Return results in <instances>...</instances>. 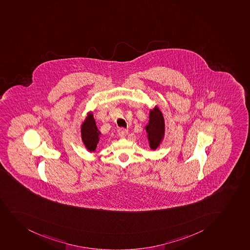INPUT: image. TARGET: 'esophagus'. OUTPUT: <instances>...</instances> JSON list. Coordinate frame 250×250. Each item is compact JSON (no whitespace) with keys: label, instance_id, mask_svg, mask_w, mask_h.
<instances>
[{"label":"esophagus","instance_id":"esophagus-1","mask_svg":"<svg viewBox=\"0 0 250 250\" xmlns=\"http://www.w3.org/2000/svg\"><path fill=\"white\" fill-rule=\"evenodd\" d=\"M127 134H128V130L127 129L122 127V128H119L118 130V135H119V137H125Z\"/></svg>","mask_w":250,"mask_h":250}]
</instances>
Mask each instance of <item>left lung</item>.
I'll list each match as a JSON object with an SVG mask.
<instances>
[{"instance_id":"obj_1","label":"left lung","mask_w":250,"mask_h":250,"mask_svg":"<svg viewBox=\"0 0 250 250\" xmlns=\"http://www.w3.org/2000/svg\"><path fill=\"white\" fill-rule=\"evenodd\" d=\"M146 131L147 132L150 149L156 150L165 136V119L157 106L150 110L149 124L146 126Z\"/></svg>"}]
</instances>
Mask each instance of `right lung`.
<instances>
[{
    "mask_svg": "<svg viewBox=\"0 0 250 250\" xmlns=\"http://www.w3.org/2000/svg\"><path fill=\"white\" fill-rule=\"evenodd\" d=\"M82 142L87 150L94 152L100 141V131L98 130L92 113H89L81 126Z\"/></svg>",
    "mask_w": 250,
    "mask_h": 250,
    "instance_id": "add662e5",
    "label": "right lung"
}]
</instances>
